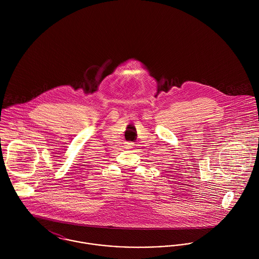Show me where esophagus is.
<instances>
[{
	"label": "esophagus",
	"mask_w": 259,
	"mask_h": 259,
	"mask_svg": "<svg viewBox=\"0 0 259 259\" xmlns=\"http://www.w3.org/2000/svg\"><path fill=\"white\" fill-rule=\"evenodd\" d=\"M132 147H133V144H130V143L125 144V148H127V149H130Z\"/></svg>",
	"instance_id": "esophagus-1"
}]
</instances>
